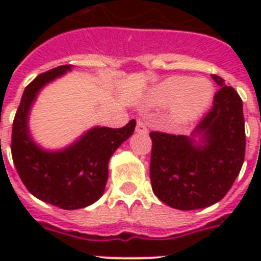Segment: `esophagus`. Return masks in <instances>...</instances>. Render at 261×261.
I'll return each instance as SVG.
<instances>
[{"label":"esophagus","instance_id":"34e87169","mask_svg":"<svg viewBox=\"0 0 261 261\" xmlns=\"http://www.w3.org/2000/svg\"><path fill=\"white\" fill-rule=\"evenodd\" d=\"M135 131H137V133H139V134H147L146 124H145L142 120H137V127H135Z\"/></svg>","mask_w":261,"mask_h":261}]
</instances>
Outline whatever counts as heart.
I'll return each instance as SVG.
<instances>
[{
	"label": "heart",
	"instance_id": "1",
	"mask_svg": "<svg viewBox=\"0 0 261 261\" xmlns=\"http://www.w3.org/2000/svg\"><path fill=\"white\" fill-rule=\"evenodd\" d=\"M213 96L214 88L208 80L173 75L149 90L146 104L155 108L172 104L174 122H187L202 114L210 106Z\"/></svg>",
	"mask_w": 261,
	"mask_h": 261
}]
</instances>
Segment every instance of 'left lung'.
<instances>
[{"label":"left lung","mask_w":261,"mask_h":261,"mask_svg":"<svg viewBox=\"0 0 261 261\" xmlns=\"http://www.w3.org/2000/svg\"><path fill=\"white\" fill-rule=\"evenodd\" d=\"M190 137L151 131L150 181L155 196L177 210L213 206L227 194L245 157L243 100L225 80Z\"/></svg>","instance_id":"8db88e82"}]
</instances>
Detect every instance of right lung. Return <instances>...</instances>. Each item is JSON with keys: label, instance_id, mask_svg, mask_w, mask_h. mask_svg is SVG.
I'll use <instances>...</instances> for the list:
<instances>
[{"label": "right lung", "instance_id": "add662e5", "mask_svg": "<svg viewBox=\"0 0 261 261\" xmlns=\"http://www.w3.org/2000/svg\"><path fill=\"white\" fill-rule=\"evenodd\" d=\"M71 67L63 65L42 73L24 89L12 128V157L27 190L63 210L84 208L100 199L108 180L111 155L135 128L133 119L122 128L93 127L61 150L36 145L28 127L31 107L43 87Z\"/></svg>", "mask_w": 261, "mask_h": 261}]
</instances>
